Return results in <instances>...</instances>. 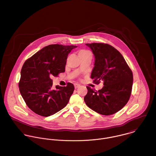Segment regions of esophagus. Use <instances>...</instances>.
<instances>
[{
    "instance_id": "1",
    "label": "esophagus",
    "mask_w": 156,
    "mask_h": 156,
    "mask_svg": "<svg viewBox=\"0 0 156 156\" xmlns=\"http://www.w3.org/2000/svg\"><path fill=\"white\" fill-rule=\"evenodd\" d=\"M80 87V85H79V84H77V83H75V84H74V88H75L76 89L79 88Z\"/></svg>"
}]
</instances>
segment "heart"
Here are the masks:
<instances>
[{
	"mask_svg": "<svg viewBox=\"0 0 156 156\" xmlns=\"http://www.w3.org/2000/svg\"><path fill=\"white\" fill-rule=\"evenodd\" d=\"M87 51H88L85 50H81L79 51V54H81V53H85V52H87Z\"/></svg>",
	"mask_w": 156,
	"mask_h": 156,
	"instance_id": "1",
	"label": "heart"
}]
</instances>
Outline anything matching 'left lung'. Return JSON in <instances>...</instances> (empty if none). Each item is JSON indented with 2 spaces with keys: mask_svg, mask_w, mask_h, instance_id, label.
Wrapping results in <instances>:
<instances>
[{
  "mask_svg": "<svg viewBox=\"0 0 156 156\" xmlns=\"http://www.w3.org/2000/svg\"><path fill=\"white\" fill-rule=\"evenodd\" d=\"M86 45L95 56L90 78L95 84L103 82L104 87L98 90L87 87L84 101L90 109L100 114H114L129 100L133 73L120 52L111 45L95 43Z\"/></svg>",
  "mask_w": 156,
  "mask_h": 156,
  "instance_id": "left-lung-1",
  "label": "left lung"
}]
</instances>
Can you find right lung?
Wrapping results in <instances>:
<instances>
[{
    "label": "right lung",
    "mask_w": 156,
    "mask_h": 156,
    "mask_svg": "<svg viewBox=\"0 0 156 156\" xmlns=\"http://www.w3.org/2000/svg\"><path fill=\"white\" fill-rule=\"evenodd\" d=\"M76 45L51 44L45 46L23 66L19 87L28 108L35 113L49 116L67 105L74 90L73 83L52 87L51 77L65 72L67 56Z\"/></svg>",
    "instance_id": "1"
}]
</instances>
